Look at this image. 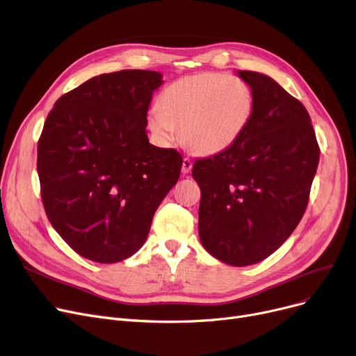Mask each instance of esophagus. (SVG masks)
<instances>
[{
    "label": "esophagus",
    "instance_id": "obj_1",
    "mask_svg": "<svg viewBox=\"0 0 356 356\" xmlns=\"http://www.w3.org/2000/svg\"><path fill=\"white\" fill-rule=\"evenodd\" d=\"M193 167V163L191 159H183V164H181V173L183 175H188Z\"/></svg>",
    "mask_w": 356,
    "mask_h": 356
}]
</instances>
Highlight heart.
Listing matches in <instances>:
<instances>
[{
	"label": "heart",
	"instance_id": "1",
	"mask_svg": "<svg viewBox=\"0 0 356 356\" xmlns=\"http://www.w3.org/2000/svg\"><path fill=\"white\" fill-rule=\"evenodd\" d=\"M252 87L234 75L202 72L168 84L147 116L151 134L161 144L175 140L200 156L233 147L254 115Z\"/></svg>",
	"mask_w": 356,
	"mask_h": 356
}]
</instances>
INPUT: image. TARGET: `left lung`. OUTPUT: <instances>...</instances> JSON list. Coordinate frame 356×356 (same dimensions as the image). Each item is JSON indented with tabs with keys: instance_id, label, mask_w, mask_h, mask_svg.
<instances>
[{
	"instance_id": "1",
	"label": "left lung",
	"mask_w": 356,
	"mask_h": 356,
	"mask_svg": "<svg viewBox=\"0 0 356 356\" xmlns=\"http://www.w3.org/2000/svg\"><path fill=\"white\" fill-rule=\"evenodd\" d=\"M253 90L254 115L224 152L196 160L199 238L227 265L249 266L286 241L305 212L320 149L305 107L269 75L237 71Z\"/></svg>"
}]
</instances>
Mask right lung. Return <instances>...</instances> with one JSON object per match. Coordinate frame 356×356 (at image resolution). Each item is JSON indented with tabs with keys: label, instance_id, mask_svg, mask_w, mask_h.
I'll return each mask as SVG.
<instances>
[{
	"label": "right lung",
	"instance_id": "right-lung-1",
	"mask_svg": "<svg viewBox=\"0 0 356 356\" xmlns=\"http://www.w3.org/2000/svg\"><path fill=\"white\" fill-rule=\"evenodd\" d=\"M157 71L92 76L59 97L38 144L46 215L74 252L116 264L141 249L183 159L149 144L147 112Z\"/></svg>",
	"mask_w": 356,
	"mask_h": 356
}]
</instances>
